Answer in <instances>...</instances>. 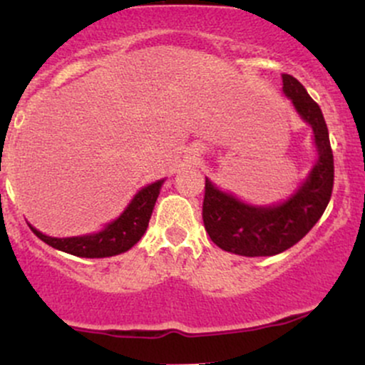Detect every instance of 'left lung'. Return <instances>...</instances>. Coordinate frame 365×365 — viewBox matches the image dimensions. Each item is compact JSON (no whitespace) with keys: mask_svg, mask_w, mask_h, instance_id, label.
I'll return each instance as SVG.
<instances>
[{"mask_svg":"<svg viewBox=\"0 0 365 365\" xmlns=\"http://www.w3.org/2000/svg\"><path fill=\"white\" fill-rule=\"evenodd\" d=\"M283 94L312 128L317 159L295 190L274 205H252L206 178L202 220L218 248L243 257H271L289 250L320 220L331 201L334 159L320 106L292 75H282Z\"/></svg>","mask_w":365,"mask_h":365,"instance_id":"1","label":"left lung"}]
</instances>
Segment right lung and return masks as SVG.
<instances>
[{
	"label": "right lung",
	"mask_w": 365,
	"mask_h": 365,
	"mask_svg": "<svg viewBox=\"0 0 365 365\" xmlns=\"http://www.w3.org/2000/svg\"><path fill=\"white\" fill-rule=\"evenodd\" d=\"M164 182H166V178L141 187L128 202L124 212L96 232L82 234V236L53 237L38 231L31 224L28 225L41 241L51 245L56 250L71 253L76 257H86V259H103V257L118 255V253L131 250L147 231L153 206H155Z\"/></svg>",
	"instance_id": "add662e5"
}]
</instances>
